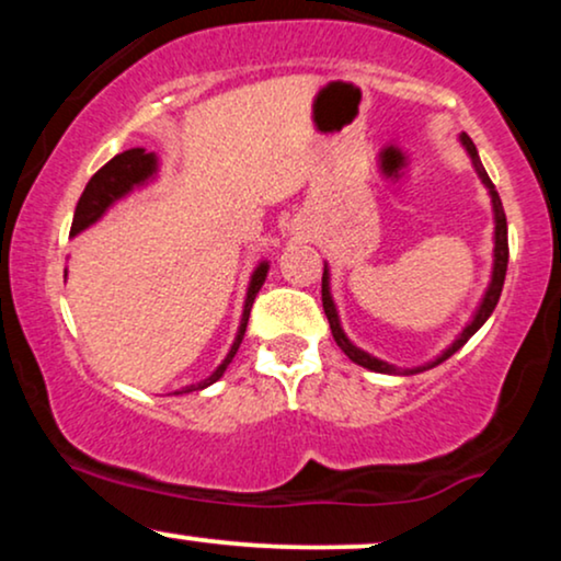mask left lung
<instances>
[{
    "label": "left lung",
    "mask_w": 561,
    "mask_h": 561,
    "mask_svg": "<svg viewBox=\"0 0 561 561\" xmlns=\"http://www.w3.org/2000/svg\"><path fill=\"white\" fill-rule=\"evenodd\" d=\"M461 145L467 147L469 158H472L474 171H478V176L482 179V184H485L488 192H491L493 218H495V237H493L495 248H493V274H491V285H488L485 295H482V302L478 306V311H474L472 321H469L465 330H461L459 337H456L454 343H450V345L446 347V351H443L440 356L435 358V362H430V364H424V366H416V369H403V371H401V369H398V366H392V364H388V362H379V358L369 356V353L362 351V347H356V345L351 343V340H347V334L343 332V327H340L337 308H334V300H332V295H330V268L324 266V276H321V302H324V313H327V319H330L332 337H334V343L340 345V351H343L345 356L351 358L353 364L364 366V369L379 371V375H416V371L433 369V366L443 364V362H446V358L454 356V353L459 351V347L465 345L467 340L472 337V334L478 332L482 324H485L488 317H491V313H493L495 302H499V298H501V289H504V279H506V263H508V237H506V214H504V205H501L499 192H495L491 176H488L485 169H482L478 150H474L472 139H469L467 134H461Z\"/></svg>",
    "instance_id": "obj_1"
}]
</instances>
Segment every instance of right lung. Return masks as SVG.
<instances>
[{"mask_svg": "<svg viewBox=\"0 0 561 561\" xmlns=\"http://www.w3.org/2000/svg\"><path fill=\"white\" fill-rule=\"evenodd\" d=\"M156 171H158L156 152H147V150H141V147H134V150H126V152H121V156H115L113 160H107V163L102 165V169L96 171L92 179H89L87 190L81 192L79 205H76V214H73V224H70V234H79V231L92 227L96 218H102V214L111 208L115 199H121L124 195H128L134 186H141L147 179L156 176ZM266 274H268V263L263 261L261 266L253 272V276H250V287H248V298H244L240 330H237V337H234V343H231V351L227 353V358L218 364V369L208 379H203V382H197V385H186V388H182L179 392L203 390V388H208V385H214L216 379L224 377V371H227L231 358H234L237 347H240V343H242L244 330H248L250 308H253L255 295H259L263 282H266Z\"/></svg>", "mask_w": 561, "mask_h": 561, "instance_id": "1", "label": "right lung"}]
</instances>
